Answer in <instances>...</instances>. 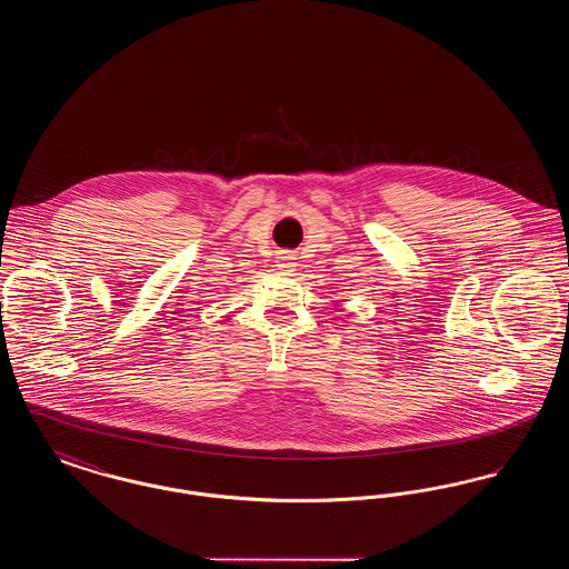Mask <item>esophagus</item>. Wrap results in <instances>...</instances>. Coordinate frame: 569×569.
<instances>
[{"instance_id":"34e87169","label":"esophagus","mask_w":569,"mask_h":569,"mask_svg":"<svg viewBox=\"0 0 569 569\" xmlns=\"http://www.w3.org/2000/svg\"><path fill=\"white\" fill-rule=\"evenodd\" d=\"M295 260H297V258H295V253H290V251H281V253H279V258H277V267H279V271H295V267H297V262H295Z\"/></svg>"}]
</instances>
